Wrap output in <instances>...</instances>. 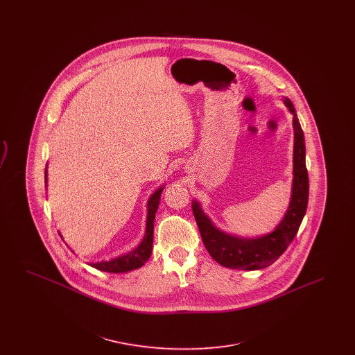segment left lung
I'll return each mask as SVG.
<instances>
[{
	"label": "left lung",
	"instance_id": "8db88e82",
	"mask_svg": "<svg viewBox=\"0 0 355 355\" xmlns=\"http://www.w3.org/2000/svg\"><path fill=\"white\" fill-rule=\"evenodd\" d=\"M293 114L294 150H293V185L286 213L274 230L255 238L227 234L218 229L203 211L201 203L191 201L193 214L197 220L206 250L220 265L236 270H259L270 266L291 243L304 220L309 201V175L306 169V148L302 128L293 102L284 100Z\"/></svg>",
	"mask_w": 355,
	"mask_h": 355
}]
</instances>
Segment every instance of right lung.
<instances>
[{
	"label": "right lung",
	"mask_w": 355,
	"mask_h": 355,
	"mask_svg": "<svg viewBox=\"0 0 355 355\" xmlns=\"http://www.w3.org/2000/svg\"><path fill=\"white\" fill-rule=\"evenodd\" d=\"M45 185L48 186V166L45 169ZM165 186L158 187L148 201V216H146V227L145 236L142 238L141 243L133 249L132 252L123 255L116 257L109 261H100V262H90L92 268L97 270L106 271V272H128L135 270L145 265V262L150 258L153 249V233H154V218L157 209L161 201V194Z\"/></svg>",
	"instance_id": "add662e5"
}]
</instances>
